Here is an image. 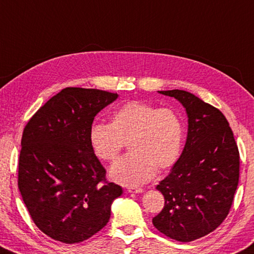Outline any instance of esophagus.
<instances>
[{
	"label": "esophagus",
	"mask_w": 254,
	"mask_h": 254,
	"mask_svg": "<svg viewBox=\"0 0 254 254\" xmlns=\"http://www.w3.org/2000/svg\"><path fill=\"white\" fill-rule=\"evenodd\" d=\"M142 189L137 188V187H128L127 188V192L130 193H142Z\"/></svg>",
	"instance_id": "esophagus-1"
}]
</instances>
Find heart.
Returning <instances> with one entry per match:
<instances>
[{
  "mask_svg": "<svg viewBox=\"0 0 254 254\" xmlns=\"http://www.w3.org/2000/svg\"><path fill=\"white\" fill-rule=\"evenodd\" d=\"M184 139L183 122L172 109L131 101L111 117V123H95L89 140L96 158L112 162L128 142L132 152L115 162L110 175L124 186H139L154 178L156 170L177 163Z\"/></svg>",
  "mask_w": 254,
  "mask_h": 254,
  "instance_id": "heart-1",
  "label": "heart"
}]
</instances>
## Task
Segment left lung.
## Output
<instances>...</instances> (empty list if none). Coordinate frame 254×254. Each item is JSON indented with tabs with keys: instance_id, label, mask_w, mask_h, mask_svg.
<instances>
[{
	"instance_id": "8db88e82",
	"label": "left lung",
	"mask_w": 254,
	"mask_h": 254,
	"mask_svg": "<svg viewBox=\"0 0 254 254\" xmlns=\"http://www.w3.org/2000/svg\"><path fill=\"white\" fill-rule=\"evenodd\" d=\"M159 93L183 105L189 126L181 156L156 186L165 202L152 223L169 238L191 242L214 231L229 214L239 183V150L220 110L183 90Z\"/></svg>"
}]
</instances>
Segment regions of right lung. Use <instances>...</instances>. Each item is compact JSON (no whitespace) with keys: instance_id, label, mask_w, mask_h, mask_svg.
Returning <instances> with one entry per match:
<instances>
[{"instance_id":"add662e5","label":"right lung","mask_w":254,"mask_h":254,"mask_svg":"<svg viewBox=\"0 0 254 254\" xmlns=\"http://www.w3.org/2000/svg\"><path fill=\"white\" fill-rule=\"evenodd\" d=\"M117 93L65 87L39 109L24 127L17 186L41 231L73 244L107 225L112 202L122 188L105 179L92 151L90 128L95 115Z\"/></svg>"}]
</instances>
